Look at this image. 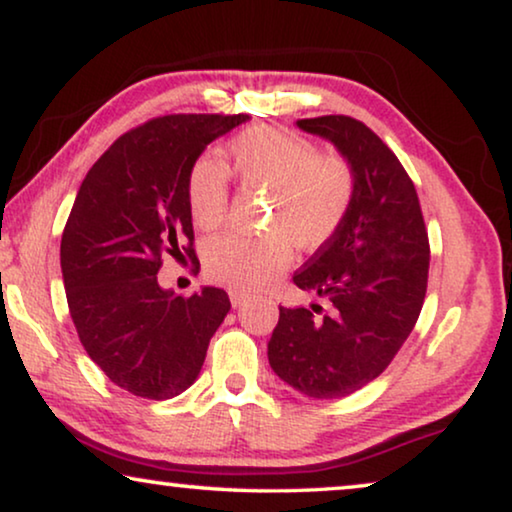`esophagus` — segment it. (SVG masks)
Returning <instances> with one entry per match:
<instances>
[{"instance_id": "1", "label": "esophagus", "mask_w": 512, "mask_h": 512, "mask_svg": "<svg viewBox=\"0 0 512 512\" xmlns=\"http://www.w3.org/2000/svg\"><path fill=\"white\" fill-rule=\"evenodd\" d=\"M230 301H232V305L236 308V305H241L243 301H246V294L239 292V289H230Z\"/></svg>"}]
</instances>
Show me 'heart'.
Listing matches in <instances>:
<instances>
[{
  "label": "heart",
  "instance_id": "obj_1",
  "mask_svg": "<svg viewBox=\"0 0 512 512\" xmlns=\"http://www.w3.org/2000/svg\"><path fill=\"white\" fill-rule=\"evenodd\" d=\"M243 186L269 190V230L262 236L220 234L204 246L207 273L239 292H257L292 262L299 248L324 246L345 223L356 193L354 167L342 154H322L308 137L255 126L230 144ZM188 209L204 232L218 230L230 211V172L216 158L197 160L188 177Z\"/></svg>",
  "mask_w": 512,
  "mask_h": 512
}]
</instances>
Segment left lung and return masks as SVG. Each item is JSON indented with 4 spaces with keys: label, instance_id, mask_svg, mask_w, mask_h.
Masks as SVG:
<instances>
[{
    "label": "left lung",
    "instance_id": "left-lung-1",
    "mask_svg": "<svg viewBox=\"0 0 512 512\" xmlns=\"http://www.w3.org/2000/svg\"><path fill=\"white\" fill-rule=\"evenodd\" d=\"M354 167L356 193L345 223L294 273V285L329 301L282 308L269 363L317 400L352 395L384 372L421 315L430 241L414 181L363 121L345 114L299 119Z\"/></svg>",
    "mask_w": 512,
    "mask_h": 512
}]
</instances>
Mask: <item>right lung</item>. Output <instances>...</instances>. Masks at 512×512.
I'll return each instance as SVG.
<instances>
[{"label": "right lung", "mask_w": 512, "mask_h": 512, "mask_svg": "<svg viewBox=\"0 0 512 512\" xmlns=\"http://www.w3.org/2000/svg\"><path fill=\"white\" fill-rule=\"evenodd\" d=\"M248 114H165L119 137L87 172L61 234V276L78 338L112 384L170 400L200 375L230 296L158 285L163 257H190L188 177L216 137Z\"/></svg>", "instance_id": "1"}]
</instances>
